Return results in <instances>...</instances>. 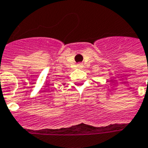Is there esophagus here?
I'll list each match as a JSON object with an SVG mask.
<instances>
[{
	"instance_id": "1",
	"label": "esophagus",
	"mask_w": 148,
	"mask_h": 148,
	"mask_svg": "<svg viewBox=\"0 0 148 148\" xmlns=\"http://www.w3.org/2000/svg\"><path fill=\"white\" fill-rule=\"evenodd\" d=\"M82 64H78L77 66H76V67H77V69H82Z\"/></svg>"
}]
</instances>
